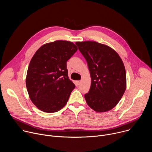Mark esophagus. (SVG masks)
Wrapping results in <instances>:
<instances>
[{
    "label": "esophagus",
    "instance_id": "esophagus-1",
    "mask_svg": "<svg viewBox=\"0 0 152 152\" xmlns=\"http://www.w3.org/2000/svg\"><path fill=\"white\" fill-rule=\"evenodd\" d=\"M80 83V80L76 81V84H77V85H79Z\"/></svg>",
    "mask_w": 152,
    "mask_h": 152
}]
</instances>
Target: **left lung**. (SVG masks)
Wrapping results in <instances>:
<instances>
[{
  "mask_svg": "<svg viewBox=\"0 0 152 152\" xmlns=\"http://www.w3.org/2000/svg\"><path fill=\"white\" fill-rule=\"evenodd\" d=\"M86 59L91 78V87L85 99L96 112L112 110L126 88L124 64L118 53L107 46L95 41L76 42Z\"/></svg>",
  "mask_w": 152,
  "mask_h": 152,
  "instance_id": "left-lung-1",
  "label": "left lung"
}]
</instances>
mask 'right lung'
<instances>
[{
    "instance_id": "1",
    "label": "right lung",
    "mask_w": 152,
    "mask_h": 152,
    "mask_svg": "<svg viewBox=\"0 0 152 152\" xmlns=\"http://www.w3.org/2000/svg\"><path fill=\"white\" fill-rule=\"evenodd\" d=\"M77 50L72 42L60 40L42 46L34 54L26 85L31 101L41 111L55 113L67 103L75 85L69 78L67 62Z\"/></svg>"
}]
</instances>
